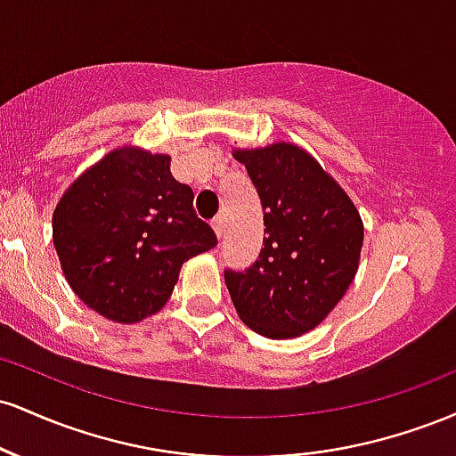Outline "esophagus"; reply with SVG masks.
Instances as JSON below:
<instances>
[{"label":"esophagus","mask_w":456,"mask_h":456,"mask_svg":"<svg viewBox=\"0 0 456 456\" xmlns=\"http://www.w3.org/2000/svg\"><path fill=\"white\" fill-rule=\"evenodd\" d=\"M212 229L214 233H216V238H223V232H224V218L223 216H216L212 221Z\"/></svg>","instance_id":"34e87169"}]
</instances>
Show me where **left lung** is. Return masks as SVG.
<instances>
[{
	"instance_id": "obj_1",
	"label": "left lung",
	"mask_w": 456,
	"mask_h": 456,
	"mask_svg": "<svg viewBox=\"0 0 456 456\" xmlns=\"http://www.w3.org/2000/svg\"><path fill=\"white\" fill-rule=\"evenodd\" d=\"M264 208V248L244 272H224L238 315L268 338L317 328L360 264L364 224L341 184L300 145L233 150Z\"/></svg>"
}]
</instances>
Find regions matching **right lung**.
I'll return each instance as SVG.
<instances>
[{"label":"right lung","instance_id":"add662e5","mask_svg":"<svg viewBox=\"0 0 456 456\" xmlns=\"http://www.w3.org/2000/svg\"><path fill=\"white\" fill-rule=\"evenodd\" d=\"M171 156L124 145L68 186L53 212V244L68 285L98 315L137 323L167 305L182 264L216 246L192 210Z\"/></svg>","mask_w":456,"mask_h":456}]
</instances>
